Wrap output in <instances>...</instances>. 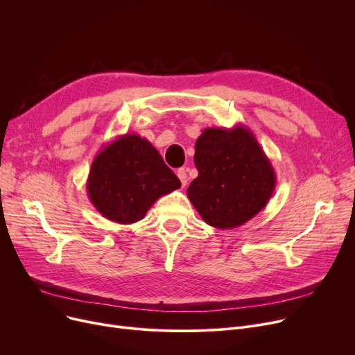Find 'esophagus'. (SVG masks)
I'll use <instances>...</instances> for the list:
<instances>
[{
  "label": "esophagus",
  "instance_id": "34e87169",
  "mask_svg": "<svg viewBox=\"0 0 355 355\" xmlns=\"http://www.w3.org/2000/svg\"><path fill=\"white\" fill-rule=\"evenodd\" d=\"M177 175L181 181V185L182 187H185L187 185V181H189V177H187V168H180V170L177 171Z\"/></svg>",
  "mask_w": 355,
  "mask_h": 355
}]
</instances>
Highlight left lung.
<instances>
[{
  "instance_id": "8db88e82",
  "label": "left lung",
  "mask_w": 355,
  "mask_h": 355,
  "mask_svg": "<svg viewBox=\"0 0 355 355\" xmlns=\"http://www.w3.org/2000/svg\"><path fill=\"white\" fill-rule=\"evenodd\" d=\"M194 164L198 175L187 197L216 229L243 226L266 207L276 187L273 165L245 125L204 129Z\"/></svg>"
}]
</instances>
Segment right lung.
Wrapping results in <instances>:
<instances>
[{
	"label": "right lung",
	"instance_id": "add662e5",
	"mask_svg": "<svg viewBox=\"0 0 355 355\" xmlns=\"http://www.w3.org/2000/svg\"><path fill=\"white\" fill-rule=\"evenodd\" d=\"M180 187L155 146L138 134H125L105 145L86 182L93 207L119 225L142 220L159 197Z\"/></svg>",
	"mask_w": 355,
	"mask_h": 355
}]
</instances>
